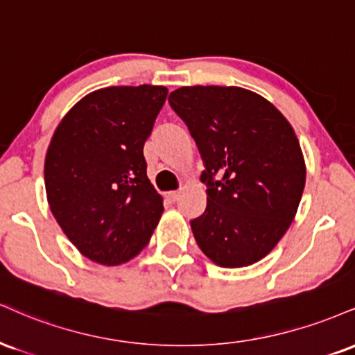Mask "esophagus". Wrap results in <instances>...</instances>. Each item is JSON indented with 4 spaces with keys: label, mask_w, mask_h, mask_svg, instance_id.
Segmentation results:
<instances>
[{
    "label": "esophagus",
    "mask_w": 355,
    "mask_h": 355,
    "mask_svg": "<svg viewBox=\"0 0 355 355\" xmlns=\"http://www.w3.org/2000/svg\"><path fill=\"white\" fill-rule=\"evenodd\" d=\"M164 196H165V200H168L170 203H173V202H177V198L180 196V193H178V191H165Z\"/></svg>",
    "instance_id": "esophagus-1"
}]
</instances>
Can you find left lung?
<instances>
[{"mask_svg":"<svg viewBox=\"0 0 355 355\" xmlns=\"http://www.w3.org/2000/svg\"><path fill=\"white\" fill-rule=\"evenodd\" d=\"M168 102L205 164L207 208L190 221L200 250L223 268L259 261L289 228L304 190L291 123L259 94L233 85L180 87Z\"/></svg>","mask_w":355,"mask_h":355,"instance_id":"obj_1","label":"left lung"}]
</instances>
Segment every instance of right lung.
I'll return each instance as SVG.
<instances>
[{"instance_id":"add662e5","label":"right lung","mask_w":355,"mask_h":355,"mask_svg":"<svg viewBox=\"0 0 355 355\" xmlns=\"http://www.w3.org/2000/svg\"><path fill=\"white\" fill-rule=\"evenodd\" d=\"M164 85L94 91L64 115L44 162L55 221L85 258L115 266L147 246L164 213L144 144L165 104Z\"/></svg>"}]
</instances>
